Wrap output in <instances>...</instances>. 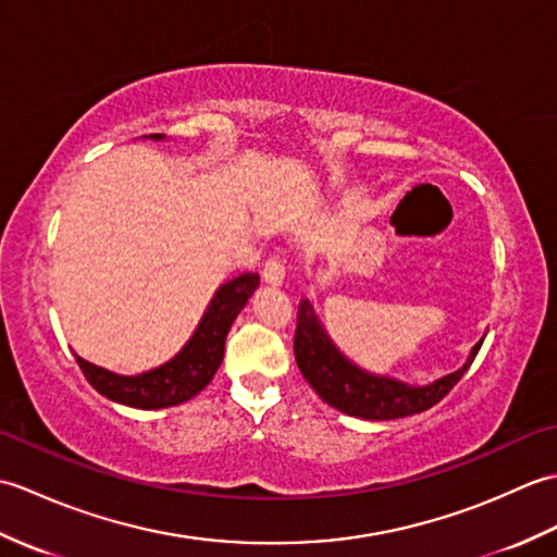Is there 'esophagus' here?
I'll list each match as a JSON object with an SVG mask.
<instances>
[{
	"instance_id": "esophagus-1",
	"label": "esophagus",
	"mask_w": 557,
	"mask_h": 557,
	"mask_svg": "<svg viewBox=\"0 0 557 557\" xmlns=\"http://www.w3.org/2000/svg\"><path fill=\"white\" fill-rule=\"evenodd\" d=\"M263 280L268 285H282L285 282V263L277 256H272L265 260V268H263Z\"/></svg>"
}]
</instances>
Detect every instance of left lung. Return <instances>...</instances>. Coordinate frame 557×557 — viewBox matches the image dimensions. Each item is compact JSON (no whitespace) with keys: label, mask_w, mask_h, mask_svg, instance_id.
<instances>
[{"label":"left lung","mask_w":557,"mask_h":557,"mask_svg":"<svg viewBox=\"0 0 557 557\" xmlns=\"http://www.w3.org/2000/svg\"><path fill=\"white\" fill-rule=\"evenodd\" d=\"M483 339L486 335L471 347L467 361L457 371L437 377L429 385H409L397 381V377L369 373L349 361L330 339L323 323L318 321L313 304L304 299L297 315L294 357H297L301 375L330 407L357 419L389 421L421 413L437 405L474 363Z\"/></svg>","instance_id":"obj_1"}]
</instances>
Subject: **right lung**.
<instances>
[{"mask_svg": "<svg viewBox=\"0 0 557 557\" xmlns=\"http://www.w3.org/2000/svg\"><path fill=\"white\" fill-rule=\"evenodd\" d=\"M144 138L164 140L162 134H150ZM258 285L260 277L256 272H244V275L220 285V289L212 294L194 335L170 361L156 366V369L136 375H120L76 357L81 371L102 397L126 407L164 409L182 405V401L198 395L218 373L234 318L244 311Z\"/></svg>", "mask_w": 557, "mask_h": 557, "instance_id": "add662e5", "label": "right lung"}]
</instances>
